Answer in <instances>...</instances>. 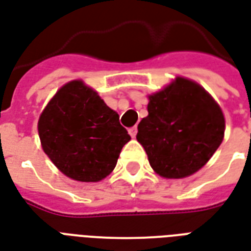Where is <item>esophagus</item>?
I'll return each instance as SVG.
<instances>
[{"instance_id": "34e87169", "label": "esophagus", "mask_w": 251, "mask_h": 251, "mask_svg": "<svg viewBox=\"0 0 251 251\" xmlns=\"http://www.w3.org/2000/svg\"><path fill=\"white\" fill-rule=\"evenodd\" d=\"M128 132H129L131 137L136 136V133H137V127H136V126H135V127L129 128V129H128Z\"/></svg>"}]
</instances>
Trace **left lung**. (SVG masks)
Wrapping results in <instances>:
<instances>
[{
    "instance_id": "left-lung-1",
    "label": "left lung",
    "mask_w": 251,
    "mask_h": 251,
    "mask_svg": "<svg viewBox=\"0 0 251 251\" xmlns=\"http://www.w3.org/2000/svg\"><path fill=\"white\" fill-rule=\"evenodd\" d=\"M148 99V116L137 126L136 139L151 167L165 178L196 173L224 140L221 107L199 83L181 76Z\"/></svg>"
}]
</instances>
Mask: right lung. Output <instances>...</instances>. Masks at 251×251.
Segmentation results:
<instances>
[{
    "label": "right lung",
    "instance_id": "obj_1",
    "mask_svg": "<svg viewBox=\"0 0 251 251\" xmlns=\"http://www.w3.org/2000/svg\"><path fill=\"white\" fill-rule=\"evenodd\" d=\"M45 153L73 180L97 182L110 175L131 136L119 115L82 80L61 87L39 116Z\"/></svg>",
    "mask_w": 251,
    "mask_h": 251
}]
</instances>
